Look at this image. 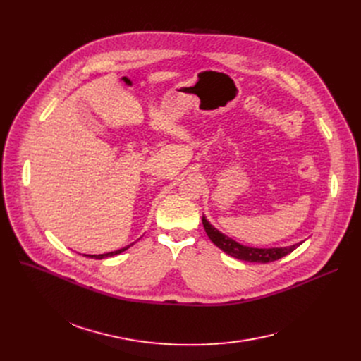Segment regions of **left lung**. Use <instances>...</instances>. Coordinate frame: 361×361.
Returning <instances> with one entry per match:
<instances>
[{
  "instance_id": "1",
  "label": "left lung",
  "mask_w": 361,
  "mask_h": 361,
  "mask_svg": "<svg viewBox=\"0 0 361 361\" xmlns=\"http://www.w3.org/2000/svg\"><path fill=\"white\" fill-rule=\"evenodd\" d=\"M202 222H203L207 237L211 238V241L216 245V247H219L226 255H230L240 260L255 262V263H269V262H274L283 256H287L288 253H291L293 250H295L298 247V244L290 245V247H272V249L249 247V245H243V244L234 241L231 237L218 231L204 216H202Z\"/></svg>"
}]
</instances>
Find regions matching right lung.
Instances as JSON below:
<instances>
[{"label": "right lung", "mask_w": 361, "mask_h": 361, "mask_svg": "<svg viewBox=\"0 0 361 361\" xmlns=\"http://www.w3.org/2000/svg\"><path fill=\"white\" fill-rule=\"evenodd\" d=\"M130 245H133V244H130ZM130 245H127V247H123V249H120V250H116V252H111V253H104V255H85V256H87V257H94V259H104V257H111V256H116V255H120L121 252H124V250H127Z\"/></svg>", "instance_id": "obj_1"}]
</instances>
